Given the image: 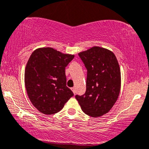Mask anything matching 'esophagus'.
I'll list each match as a JSON object with an SVG mask.
<instances>
[{
    "label": "esophagus",
    "mask_w": 149,
    "mask_h": 149,
    "mask_svg": "<svg viewBox=\"0 0 149 149\" xmlns=\"http://www.w3.org/2000/svg\"><path fill=\"white\" fill-rule=\"evenodd\" d=\"M72 91H73V93H74V94H75V93H76V89H75L74 87L72 88Z\"/></svg>",
    "instance_id": "esophagus-1"
}]
</instances>
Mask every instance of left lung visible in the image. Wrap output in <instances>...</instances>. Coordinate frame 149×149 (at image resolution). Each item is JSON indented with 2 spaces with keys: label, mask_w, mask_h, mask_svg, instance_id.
I'll return each mask as SVG.
<instances>
[{
  "label": "left lung",
  "mask_w": 149,
  "mask_h": 149,
  "mask_svg": "<svg viewBox=\"0 0 149 149\" xmlns=\"http://www.w3.org/2000/svg\"><path fill=\"white\" fill-rule=\"evenodd\" d=\"M78 55L87 70V77L86 92L75 98L86 115L102 116L113 108L120 94L121 74L118 60L112 51L98 46Z\"/></svg>",
  "instance_id": "obj_1"
}]
</instances>
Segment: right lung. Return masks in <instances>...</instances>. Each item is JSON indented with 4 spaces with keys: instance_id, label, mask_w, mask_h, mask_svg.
<instances>
[{
    "instance_id": "1",
    "label": "right lung",
    "mask_w": 149,
    "mask_h": 149,
    "mask_svg": "<svg viewBox=\"0 0 149 149\" xmlns=\"http://www.w3.org/2000/svg\"><path fill=\"white\" fill-rule=\"evenodd\" d=\"M74 57L49 47L31 53L25 68V87L31 103L41 113H58L74 96L66 86L65 76V68Z\"/></svg>"
}]
</instances>
